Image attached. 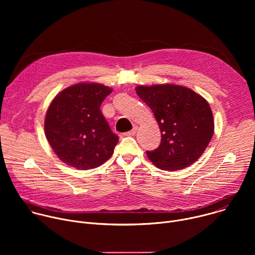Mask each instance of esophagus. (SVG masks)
I'll return each instance as SVG.
<instances>
[{"mask_svg": "<svg viewBox=\"0 0 255 255\" xmlns=\"http://www.w3.org/2000/svg\"><path fill=\"white\" fill-rule=\"evenodd\" d=\"M137 129H138V127H137V126H134L133 129H132L131 131L125 133V135H126V136H133V135H135V133L137 132Z\"/></svg>", "mask_w": 255, "mask_h": 255, "instance_id": "34e87169", "label": "esophagus"}]
</instances>
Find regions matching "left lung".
<instances>
[{
	"label": "left lung",
	"instance_id": "left-lung-1",
	"mask_svg": "<svg viewBox=\"0 0 255 255\" xmlns=\"http://www.w3.org/2000/svg\"><path fill=\"white\" fill-rule=\"evenodd\" d=\"M136 93L152 110L161 132L159 146L146 151L152 163L175 171L197 161L214 134L208 102L189 88L170 84L139 86Z\"/></svg>",
	"mask_w": 255,
	"mask_h": 255
}]
</instances>
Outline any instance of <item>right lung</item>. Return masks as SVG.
<instances>
[{"instance_id":"obj_1","label":"right lung","mask_w":255,"mask_h":255,"mask_svg":"<svg viewBox=\"0 0 255 255\" xmlns=\"http://www.w3.org/2000/svg\"><path fill=\"white\" fill-rule=\"evenodd\" d=\"M112 89L81 83L61 91L45 117L46 138L58 158L71 167L92 169L110 158L119 141L101 112Z\"/></svg>"}]
</instances>
